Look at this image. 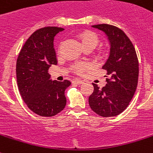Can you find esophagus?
Masks as SVG:
<instances>
[{"label":"esophagus","instance_id":"1","mask_svg":"<svg viewBox=\"0 0 153 153\" xmlns=\"http://www.w3.org/2000/svg\"><path fill=\"white\" fill-rule=\"evenodd\" d=\"M73 82L75 83V84L81 85V84H82V83H83V81L79 80V79H74V80L73 81Z\"/></svg>","mask_w":153,"mask_h":153}]
</instances>
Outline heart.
<instances>
[{"instance_id": "1", "label": "heart", "mask_w": 153, "mask_h": 153, "mask_svg": "<svg viewBox=\"0 0 153 153\" xmlns=\"http://www.w3.org/2000/svg\"><path fill=\"white\" fill-rule=\"evenodd\" d=\"M80 39L83 47H91L92 50L98 45L99 39L98 36L92 32H85L80 35ZM86 67L85 65H78L76 67V71L78 72H82Z\"/></svg>"}]
</instances>
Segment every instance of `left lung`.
<instances>
[{"mask_svg": "<svg viewBox=\"0 0 153 153\" xmlns=\"http://www.w3.org/2000/svg\"><path fill=\"white\" fill-rule=\"evenodd\" d=\"M102 31L110 45L109 56L102 68L109 79L100 88L92 83L94 91L88 97L91 109L101 117L119 115L129 105L135 92L138 79V61L135 50L126 34L116 26L107 24L92 25Z\"/></svg>", "mask_w": 153, "mask_h": 153, "instance_id": "1", "label": "left lung"}]
</instances>
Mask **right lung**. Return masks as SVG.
<instances>
[{
  "label": "right lung",
  "instance_id": "right-lung-1",
  "mask_svg": "<svg viewBox=\"0 0 153 153\" xmlns=\"http://www.w3.org/2000/svg\"><path fill=\"white\" fill-rule=\"evenodd\" d=\"M63 30V28L49 26L34 32L17 59L19 92L27 106L39 116H54L66 106L65 91L71 83L68 80L53 81L48 73L51 65L57 64L53 40Z\"/></svg>",
  "mask_w": 153,
  "mask_h": 153
}]
</instances>
